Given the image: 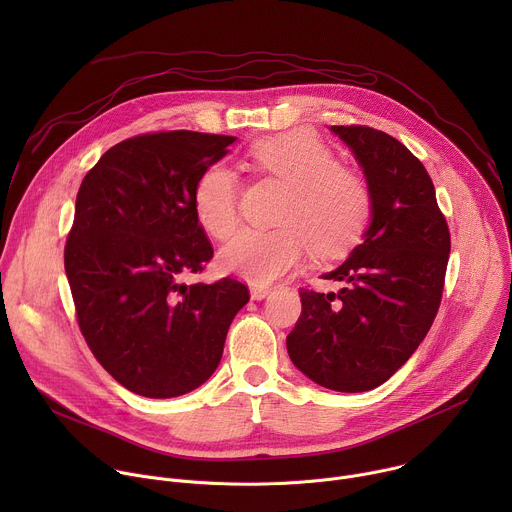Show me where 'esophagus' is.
<instances>
[{
    "mask_svg": "<svg viewBox=\"0 0 512 512\" xmlns=\"http://www.w3.org/2000/svg\"><path fill=\"white\" fill-rule=\"evenodd\" d=\"M271 294L269 287H263V285H251V300H265L267 296Z\"/></svg>",
    "mask_w": 512,
    "mask_h": 512,
    "instance_id": "obj_1",
    "label": "esophagus"
}]
</instances>
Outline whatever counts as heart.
Here are the masks:
<instances>
[{
	"label": "heart",
	"instance_id": "1",
	"mask_svg": "<svg viewBox=\"0 0 512 512\" xmlns=\"http://www.w3.org/2000/svg\"><path fill=\"white\" fill-rule=\"evenodd\" d=\"M261 172L287 186L271 231L247 229L225 247L227 271L267 285L300 265L308 247L320 257L350 249L371 216V190L354 170L336 164L334 152L312 131L296 129L261 139L251 150ZM194 210L214 239L239 227V186L223 164L206 168L194 188Z\"/></svg>",
	"mask_w": 512,
	"mask_h": 512
}]
</instances>
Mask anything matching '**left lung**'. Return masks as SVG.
Returning <instances> with one entry per match:
<instances>
[{"mask_svg": "<svg viewBox=\"0 0 512 512\" xmlns=\"http://www.w3.org/2000/svg\"><path fill=\"white\" fill-rule=\"evenodd\" d=\"M371 190V225L324 279L300 289L302 316L287 334L291 362L314 383L371 391L391 379L429 332L442 302L450 231L433 182L401 141L367 125H332Z\"/></svg>", "mask_w": 512, "mask_h": 512, "instance_id": "1", "label": "left lung"}]
</instances>
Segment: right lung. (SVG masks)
Returning a JSON list of instances; mask_svg holds the SVG:
<instances>
[{
  "mask_svg": "<svg viewBox=\"0 0 512 512\" xmlns=\"http://www.w3.org/2000/svg\"><path fill=\"white\" fill-rule=\"evenodd\" d=\"M235 139L186 129L129 137L79 188L64 249L77 320L103 369L141 397H180L208 381L249 302L231 277L182 281L212 257L196 182Z\"/></svg>",
  "mask_w": 512,
  "mask_h": 512,
  "instance_id": "1",
  "label": "right lung"
}]
</instances>
